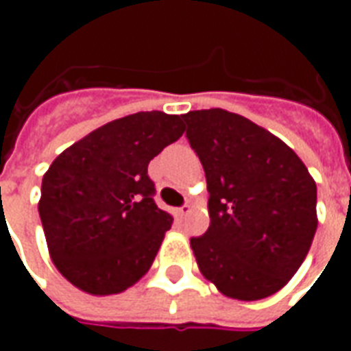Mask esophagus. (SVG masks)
<instances>
[{
    "label": "esophagus",
    "instance_id": "1",
    "mask_svg": "<svg viewBox=\"0 0 351 351\" xmlns=\"http://www.w3.org/2000/svg\"><path fill=\"white\" fill-rule=\"evenodd\" d=\"M190 213H191V206L190 205H184V206H180L178 210H176V214H178L180 218H184V216H188V214H190Z\"/></svg>",
    "mask_w": 351,
    "mask_h": 351
}]
</instances>
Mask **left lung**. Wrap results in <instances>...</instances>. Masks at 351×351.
Masks as SVG:
<instances>
[{
  "instance_id": "left-lung-1",
  "label": "left lung",
  "mask_w": 351,
  "mask_h": 351,
  "mask_svg": "<svg viewBox=\"0 0 351 351\" xmlns=\"http://www.w3.org/2000/svg\"><path fill=\"white\" fill-rule=\"evenodd\" d=\"M182 118L208 190L210 226L190 239L199 271L231 299L276 293L316 233L314 178L284 141L244 116L208 108Z\"/></svg>"
}]
</instances>
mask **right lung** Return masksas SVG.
<instances>
[{"label": "right lung", "instance_id": "obj_1", "mask_svg": "<svg viewBox=\"0 0 351 351\" xmlns=\"http://www.w3.org/2000/svg\"><path fill=\"white\" fill-rule=\"evenodd\" d=\"M182 116L135 112L101 125L52 161L39 216L49 254L90 295H112L145 276L173 216L154 203L148 163L182 137Z\"/></svg>", "mask_w": 351, "mask_h": 351}]
</instances>
